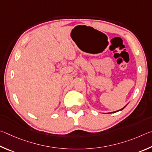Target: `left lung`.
<instances>
[{"label": "left lung", "instance_id": "left-lung-1", "mask_svg": "<svg viewBox=\"0 0 152 152\" xmlns=\"http://www.w3.org/2000/svg\"><path fill=\"white\" fill-rule=\"evenodd\" d=\"M127 105V104L126 105V106H125V107H123V108H122V109H121V110H118V111H114V112H111V113H115V112H118V111H121V110H124V109L125 108V107H126V106Z\"/></svg>", "mask_w": 152, "mask_h": 152}]
</instances>
